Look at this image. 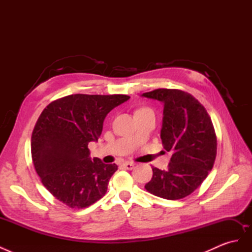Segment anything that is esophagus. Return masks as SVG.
Here are the masks:
<instances>
[{"label":"esophagus","mask_w":252,"mask_h":252,"mask_svg":"<svg viewBox=\"0 0 252 252\" xmlns=\"http://www.w3.org/2000/svg\"><path fill=\"white\" fill-rule=\"evenodd\" d=\"M122 166H123L125 169H128V170H131V169H133V167H134V164H133V163H130V162H125V163H123V164H122Z\"/></svg>","instance_id":"obj_1"}]
</instances>
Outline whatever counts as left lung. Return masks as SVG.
Segmentation results:
<instances>
[{
	"mask_svg": "<svg viewBox=\"0 0 252 252\" xmlns=\"http://www.w3.org/2000/svg\"><path fill=\"white\" fill-rule=\"evenodd\" d=\"M142 96L164 104L161 139L172 151L168 169L152 167L148 192L166 200L192 193L211 171L217 157V135L211 119L194 96L178 89H156Z\"/></svg>",
	"mask_w": 252,
	"mask_h": 252,
	"instance_id": "8db88e82",
	"label": "left lung"
}]
</instances>
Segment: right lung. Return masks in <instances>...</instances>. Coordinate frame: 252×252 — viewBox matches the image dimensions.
Masks as SVG:
<instances>
[{"instance_id": "add662e5", "label": "right lung", "mask_w": 252, "mask_h": 252, "mask_svg": "<svg viewBox=\"0 0 252 252\" xmlns=\"http://www.w3.org/2000/svg\"><path fill=\"white\" fill-rule=\"evenodd\" d=\"M125 94H71L51 102L37 119L32 157L48 191L68 207L86 208L103 197L116 164L90 158L88 144L97 142L106 116L129 100Z\"/></svg>"}]
</instances>
